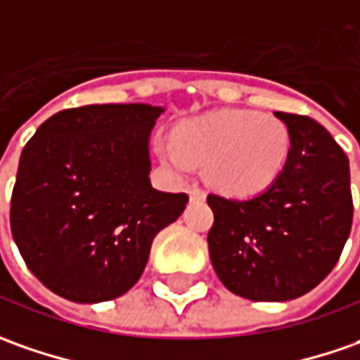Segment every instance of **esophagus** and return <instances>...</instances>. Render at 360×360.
Wrapping results in <instances>:
<instances>
[{"instance_id":"esophagus-1","label":"esophagus","mask_w":360,"mask_h":360,"mask_svg":"<svg viewBox=\"0 0 360 360\" xmlns=\"http://www.w3.org/2000/svg\"><path fill=\"white\" fill-rule=\"evenodd\" d=\"M187 193H189V197H191L193 201H201V199H205V191L199 185H191V187L187 189Z\"/></svg>"}]
</instances>
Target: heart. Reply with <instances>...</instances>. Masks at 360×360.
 <instances>
[{
    "instance_id": "obj_1",
    "label": "heart",
    "mask_w": 360,
    "mask_h": 360,
    "mask_svg": "<svg viewBox=\"0 0 360 360\" xmlns=\"http://www.w3.org/2000/svg\"><path fill=\"white\" fill-rule=\"evenodd\" d=\"M177 143L163 145V157L187 171L191 159L207 161V177L237 195L261 191L279 177L291 151V135L277 117L229 109L183 123Z\"/></svg>"
}]
</instances>
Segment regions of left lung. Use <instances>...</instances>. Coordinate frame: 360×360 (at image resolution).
Here are the masks:
<instances>
[{
	"label": "left lung",
	"instance_id": "left-lung-1",
	"mask_svg": "<svg viewBox=\"0 0 360 360\" xmlns=\"http://www.w3.org/2000/svg\"><path fill=\"white\" fill-rule=\"evenodd\" d=\"M291 135L279 177L251 199L207 195L211 263L231 292L263 303L315 289L337 265L353 225L349 157L321 123L275 111Z\"/></svg>",
	"mask_w": 360,
	"mask_h": 360
}]
</instances>
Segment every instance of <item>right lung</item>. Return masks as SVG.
Listing matches in <instances>:
<instances>
[{
	"label": "right lung",
	"instance_id": "right-lung-1",
	"mask_svg": "<svg viewBox=\"0 0 360 360\" xmlns=\"http://www.w3.org/2000/svg\"><path fill=\"white\" fill-rule=\"evenodd\" d=\"M161 107L85 105L44 121L21 151L9 223L27 269L73 303L117 299L187 193L151 187L149 133Z\"/></svg>",
	"mask_w": 360,
	"mask_h": 360
}]
</instances>
